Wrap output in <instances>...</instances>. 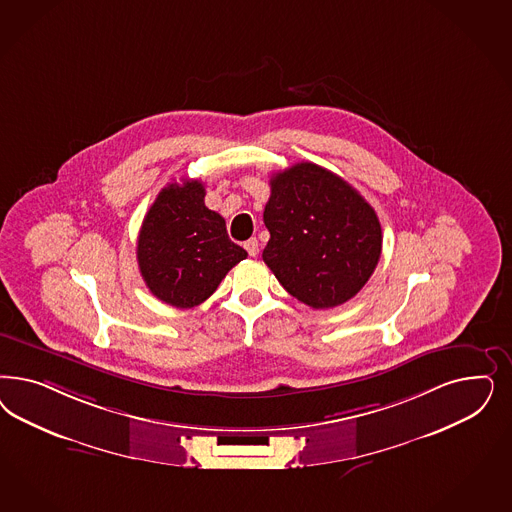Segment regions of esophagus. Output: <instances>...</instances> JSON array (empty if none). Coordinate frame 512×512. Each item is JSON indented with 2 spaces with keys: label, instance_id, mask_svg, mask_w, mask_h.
I'll return each instance as SVG.
<instances>
[{
  "label": "esophagus",
  "instance_id": "obj_1",
  "mask_svg": "<svg viewBox=\"0 0 512 512\" xmlns=\"http://www.w3.org/2000/svg\"><path fill=\"white\" fill-rule=\"evenodd\" d=\"M245 248H247V252L252 256V258H254V256H258V250H260L258 239H248L247 243H245Z\"/></svg>",
  "mask_w": 512,
  "mask_h": 512
}]
</instances>
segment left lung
Returning a JSON list of instances; mask_svg holds the SVG:
<instances>
[{
	"instance_id": "obj_1",
	"label": "left lung",
	"mask_w": 512,
	"mask_h": 512,
	"mask_svg": "<svg viewBox=\"0 0 512 512\" xmlns=\"http://www.w3.org/2000/svg\"><path fill=\"white\" fill-rule=\"evenodd\" d=\"M264 258L290 296L331 309L356 296L379 264L375 209L347 181L301 162L271 177Z\"/></svg>"
}]
</instances>
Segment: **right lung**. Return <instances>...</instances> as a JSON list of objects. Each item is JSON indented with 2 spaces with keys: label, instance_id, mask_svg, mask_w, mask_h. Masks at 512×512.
<instances>
[{
  "label": "right lung",
  "instance_id": "1",
  "mask_svg": "<svg viewBox=\"0 0 512 512\" xmlns=\"http://www.w3.org/2000/svg\"><path fill=\"white\" fill-rule=\"evenodd\" d=\"M245 258L247 250L228 237L224 218L205 207L199 181L162 188L137 237V264L147 288L179 309L203 303Z\"/></svg>",
  "mask_w": 512,
  "mask_h": 512
}]
</instances>
